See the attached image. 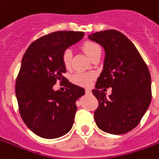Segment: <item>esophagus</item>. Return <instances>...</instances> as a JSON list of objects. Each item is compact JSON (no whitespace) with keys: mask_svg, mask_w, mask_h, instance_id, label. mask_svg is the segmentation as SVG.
Here are the masks:
<instances>
[{"mask_svg":"<svg viewBox=\"0 0 159 159\" xmlns=\"http://www.w3.org/2000/svg\"><path fill=\"white\" fill-rule=\"evenodd\" d=\"M85 92H86V94H91V90L90 89H86Z\"/></svg>","mask_w":159,"mask_h":159,"instance_id":"obj_1","label":"esophagus"}]
</instances>
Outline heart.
Returning <instances> with one entry per match:
<instances>
[{
    "label": "heart",
    "instance_id": "b5f03b06",
    "mask_svg": "<svg viewBox=\"0 0 159 159\" xmlns=\"http://www.w3.org/2000/svg\"><path fill=\"white\" fill-rule=\"evenodd\" d=\"M82 48L90 58L92 57L95 53L101 51V47L99 46V44L95 41H92V40H86L85 42H83ZM71 56H72V53L70 48L64 49L62 53V61H63L65 67H69L70 65ZM94 77H95L94 73H91V72L78 71L72 76L71 80L75 84L84 86V87H88L92 83Z\"/></svg>",
    "mask_w": 159,
    "mask_h": 159
}]
</instances>
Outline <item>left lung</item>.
Here are the masks:
<instances>
[{"label":"left lung","mask_w":159,"mask_h":159,"mask_svg":"<svg viewBox=\"0 0 159 159\" xmlns=\"http://www.w3.org/2000/svg\"><path fill=\"white\" fill-rule=\"evenodd\" d=\"M89 38L105 50L103 70L97 79L95 89L92 90L98 100L94 112L95 123L109 134H125L137 126L150 106L149 68L131 40L119 31L96 32ZM109 87L113 90L107 98L102 90Z\"/></svg>","instance_id":"left-lung-1"}]
</instances>
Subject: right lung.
Listing matches in <instances>:
<instances>
[{"label": "right lung", "instance_id": "1", "mask_svg": "<svg viewBox=\"0 0 159 159\" xmlns=\"http://www.w3.org/2000/svg\"><path fill=\"white\" fill-rule=\"evenodd\" d=\"M83 32L60 31L40 37L28 47L16 80V95L23 121L38 136L55 139L70 131L76 101L85 90L64 76L62 53L82 39ZM59 81L66 91H55Z\"/></svg>", "mask_w": 159, "mask_h": 159}]
</instances>
